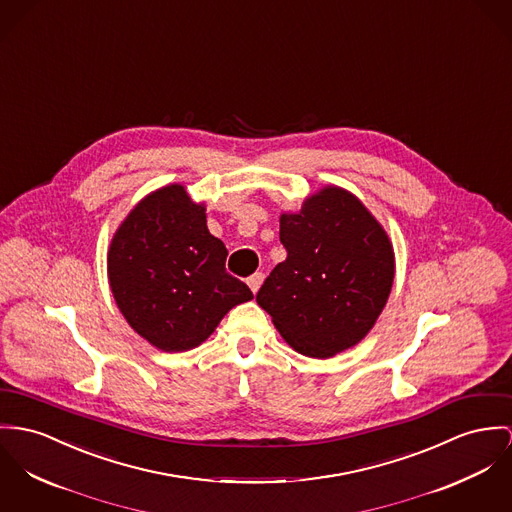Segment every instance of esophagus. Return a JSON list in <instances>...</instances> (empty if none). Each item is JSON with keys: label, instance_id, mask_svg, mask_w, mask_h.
Listing matches in <instances>:
<instances>
[{"label": "esophagus", "instance_id": "obj_1", "mask_svg": "<svg viewBox=\"0 0 512 512\" xmlns=\"http://www.w3.org/2000/svg\"><path fill=\"white\" fill-rule=\"evenodd\" d=\"M263 280H265V275H263V273H255V275H251L247 278V284H249V288H251L253 292H257V290L261 288Z\"/></svg>", "mask_w": 512, "mask_h": 512}]
</instances>
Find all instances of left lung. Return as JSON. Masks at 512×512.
Instances as JSON below:
<instances>
[{
	"instance_id": "8db88e82",
	"label": "left lung",
	"mask_w": 512,
	"mask_h": 512,
	"mask_svg": "<svg viewBox=\"0 0 512 512\" xmlns=\"http://www.w3.org/2000/svg\"><path fill=\"white\" fill-rule=\"evenodd\" d=\"M278 263L257 304L298 353L327 358L356 345L384 310L394 282V249L351 193L327 187L298 214L280 216Z\"/></svg>"
}]
</instances>
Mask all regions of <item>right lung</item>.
Listing matches in <instances>:
<instances>
[{"label": "right lung", "mask_w": 512, "mask_h": 512, "mask_svg": "<svg viewBox=\"0 0 512 512\" xmlns=\"http://www.w3.org/2000/svg\"><path fill=\"white\" fill-rule=\"evenodd\" d=\"M226 245L206 228L204 206L181 185L144 198L109 249L118 310L136 333L165 353L200 345L220 319L253 292L226 271Z\"/></svg>", "instance_id": "obj_1"}]
</instances>
